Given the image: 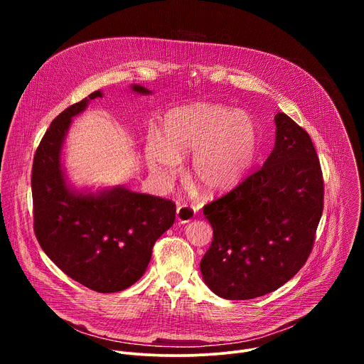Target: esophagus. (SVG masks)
Listing matches in <instances>:
<instances>
[{"mask_svg":"<svg viewBox=\"0 0 364 364\" xmlns=\"http://www.w3.org/2000/svg\"><path fill=\"white\" fill-rule=\"evenodd\" d=\"M194 216H196V210L193 209L191 205H187V204L180 205L178 209H177V212H176L177 220H178L180 223H183V225L191 222V220L194 219Z\"/></svg>","mask_w":364,"mask_h":364,"instance_id":"34e87169","label":"esophagus"}]
</instances>
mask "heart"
<instances>
[{
	"label": "heart",
	"mask_w": 364,
	"mask_h": 364,
	"mask_svg": "<svg viewBox=\"0 0 364 364\" xmlns=\"http://www.w3.org/2000/svg\"><path fill=\"white\" fill-rule=\"evenodd\" d=\"M261 132L255 118L225 105L197 102L174 108L161 122V136L149 135L144 157L161 180L177 176L180 161L193 154L188 176L194 186L219 194L240 184L255 167Z\"/></svg>",
	"instance_id": "1"
}]
</instances>
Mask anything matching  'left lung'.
<instances>
[{
	"label": "left lung",
	"instance_id": "obj_1",
	"mask_svg": "<svg viewBox=\"0 0 364 364\" xmlns=\"http://www.w3.org/2000/svg\"><path fill=\"white\" fill-rule=\"evenodd\" d=\"M264 167L204 205L213 242L200 262L204 284L226 299H252L287 284L305 264L323 215L324 184L309 135L275 115Z\"/></svg>",
	"mask_w": 364,
	"mask_h": 364
}]
</instances>
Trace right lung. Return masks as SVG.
Wrapping results in <instances>:
<instances>
[{"label":"right lung","instance_id":"right-lung-1","mask_svg":"<svg viewBox=\"0 0 364 364\" xmlns=\"http://www.w3.org/2000/svg\"><path fill=\"white\" fill-rule=\"evenodd\" d=\"M129 89L152 93L141 85ZM102 96L95 90L51 122L34 155L31 191L34 232L44 253L72 279L108 294L144 275L154 243L174 223L176 204L124 186L93 191L69 181L62 154L72 119Z\"/></svg>","mask_w":364,"mask_h":364}]
</instances>
